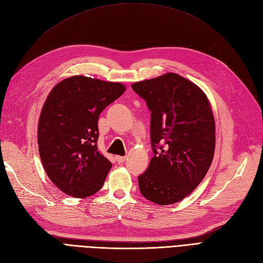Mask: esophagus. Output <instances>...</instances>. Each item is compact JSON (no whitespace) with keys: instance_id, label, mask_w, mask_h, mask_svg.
<instances>
[{"instance_id":"obj_1","label":"esophagus","mask_w":263,"mask_h":263,"mask_svg":"<svg viewBox=\"0 0 263 263\" xmlns=\"http://www.w3.org/2000/svg\"><path fill=\"white\" fill-rule=\"evenodd\" d=\"M116 160H117L119 163L125 162V161H126V157H124V156H116Z\"/></svg>"}]
</instances>
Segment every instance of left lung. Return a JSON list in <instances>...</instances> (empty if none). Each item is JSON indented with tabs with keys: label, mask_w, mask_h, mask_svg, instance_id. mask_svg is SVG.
<instances>
[{
	"label": "left lung",
	"mask_w": 263,
	"mask_h": 263,
	"mask_svg": "<svg viewBox=\"0 0 263 263\" xmlns=\"http://www.w3.org/2000/svg\"><path fill=\"white\" fill-rule=\"evenodd\" d=\"M132 87L151 110L155 154L138 177L140 193L158 205L180 202L200 184L213 161L216 137L211 103L200 86L173 72Z\"/></svg>",
	"instance_id": "obj_1"
}]
</instances>
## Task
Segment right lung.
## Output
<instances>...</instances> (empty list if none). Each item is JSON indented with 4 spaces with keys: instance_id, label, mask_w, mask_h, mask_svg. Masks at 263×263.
Instances as JSON below:
<instances>
[{
    "instance_id": "add662e5",
    "label": "right lung",
    "mask_w": 263,
    "mask_h": 263,
    "mask_svg": "<svg viewBox=\"0 0 263 263\" xmlns=\"http://www.w3.org/2000/svg\"><path fill=\"white\" fill-rule=\"evenodd\" d=\"M126 91L121 82L73 76L55 84L38 121L37 141L47 176L77 198L100 191L112 163L98 148L101 112Z\"/></svg>"
}]
</instances>
